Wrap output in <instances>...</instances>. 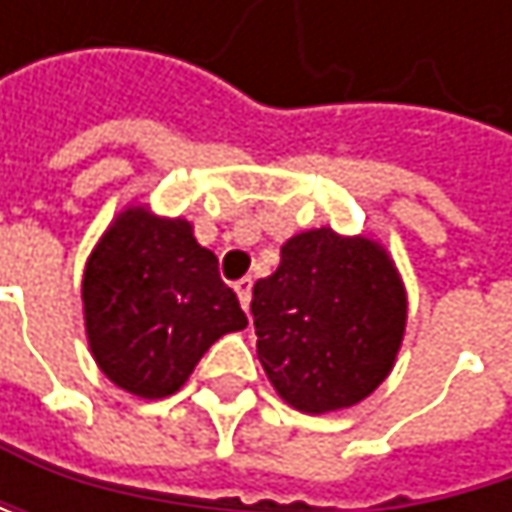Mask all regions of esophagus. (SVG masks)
<instances>
[{"instance_id":"obj_1","label":"esophagus","mask_w":512,"mask_h":512,"mask_svg":"<svg viewBox=\"0 0 512 512\" xmlns=\"http://www.w3.org/2000/svg\"><path fill=\"white\" fill-rule=\"evenodd\" d=\"M234 290H237V296H240V305L249 311V302H252V278H240V281L234 284Z\"/></svg>"}]
</instances>
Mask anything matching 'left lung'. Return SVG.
<instances>
[{
    "label": "left lung",
    "instance_id": "left-lung-1",
    "mask_svg": "<svg viewBox=\"0 0 512 512\" xmlns=\"http://www.w3.org/2000/svg\"><path fill=\"white\" fill-rule=\"evenodd\" d=\"M257 358L284 403L323 415L373 394L406 332V290L388 252L367 237L314 228L281 246L252 290Z\"/></svg>",
    "mask_w": 512,
    "mask_h": 512
}]
</instances>
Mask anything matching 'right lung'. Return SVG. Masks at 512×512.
<instances>
[{"mask_svg": "<svg viewBox=\"0 0 512 512\" xmlns=\"http://www.w3.org/2000/svg\"><path fill=\"white\" fill-rule=\"evenodd\" d=\"M82 311L97 367L145 400L174 394L222 335L249 326L192 225L148 207L121 210L94 246Z\"/></svg>", "mask_w": 512, "mask_h": 512, "instance_id": "obj_1", "label": "right lung"}]
</instances>
